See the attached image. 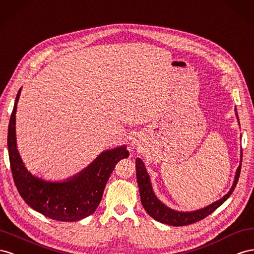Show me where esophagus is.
Returning a JSON list of instances; mask_svg holds the SVG:
<instances>
[{"instance_id": "obj_1", "label": "esophagus", "mask_w": 254, "mask_h": 254, "mask_svg": "<svg viewBox=\"0 0 254 254\" xmlns=\"http://www.w3.org/2000/svg\"><path fill=\"white\" fill-rule=\"evenodd\" d=\"M133 144H135V146H137V144H138V141H136V140H134V141H133Z\"/></svg>"}]
</instances>
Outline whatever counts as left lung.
I'll list each match as a JSON object with an SVG mask.
<instances>
[{"instance_id": "8db88e82", "label": "left lung", "mask_w": 254, "mask_h": 254, "mask_svg": "<svg viewBox=\"0 0 254 254\" xmlns=\"http://www.w3.org/2000/svg\"><path fill=\"white\" fill-rule=\"evenodd\" d=\"M242 158H243V153H242ZM241 169H242V164L238 166L237 168L233 186H232L230 191L224 195L223 198L214 202L213 204L208 205L204 208L198 209V211L184 213V212L173 211V209L164 205L162 202L155 197L153 190H152L150 177L148 175L146 168H144V165L140 158H136V177H137V183H138V187H139L141 204L152 218L159 222H163L166 224H169V226H175V227L187 226V224L194 223L204 219L208 215H211L230 197L232 192H233L234 188L236 187L238 179H240Z\"/></svg>"}]
</instances>
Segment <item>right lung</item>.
<instances>
[{"label":"right lung","mask_w":254,"mask_h":254,"mask_svg":"<svg viewBox=\"0 0 254 254\" xmlns=\"http://www.w3.org/2000/svg\"><path fill=\"white\" fill-rule=\"evenodd\" d=\"M21 89L10 116L7 146L13 182L22 199L35 211L59 221H77L91 215L99 206L105 185L116 164L128 157L126 146L101 153L77 176L64 182H47L32 176L17 150L16 111Z\"/></svg>","instance_id":"1"}]
</instances>
